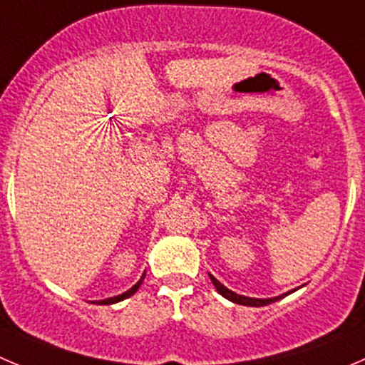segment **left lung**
Masks as SVG:
<instances>
[{"instance_id": "1", "label": "left lung", "mask_w": 365, "mask_h": 365, "mask_svg": "<svg viewBox=\"0 0 365 365\" xmlns=\"http://www.w3.org/2000/svg\"><path fill=\"white\" fill-rule=\"evenodd\" d=\"M208 277H210L212 284H214V287L217 289V292H219V294H221L222 298L230 299V302L237 303V305H246V307H264V305H269V303H274V302H278V299H282V298H284V296L291 294V292H294V291H296V289H294V291L284 292V294H280V296H274V298H247V296H240V294H237V292L230 291V289H228V287H225V285H222L221 282L217 280V278H214V277H212L210 272H208Z\"/></svg>"}]
</instances>
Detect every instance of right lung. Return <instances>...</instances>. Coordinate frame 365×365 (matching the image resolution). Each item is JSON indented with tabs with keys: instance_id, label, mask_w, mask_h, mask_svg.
Returning a JSON list of instances; mask_svg holds the SVG:
<instances>
[{
	"instance_id": "add662e5",
	"label": "right lung",
	"mask_w": 365,
	"mask_h": 365,
	"mask_svg": "<svg viewBox=\"0 0 365 365\" xmlns=\"http://www.w3.org/2000/svg\"><path fill=\"white\" fill-rule=\"evenodd\" d=\"M144 277H146V272H144L143 277H140V280L137 282V284L133 285L132 289H128V291H126V292H123V294H119V296H114V298L100 299V302H94V303H100V305H112V303H119V302H123V299L130 298V296H133V294H135L137 291H139V287H140V285H143V280H144Z\"/></svg>"
}]
</instances>
